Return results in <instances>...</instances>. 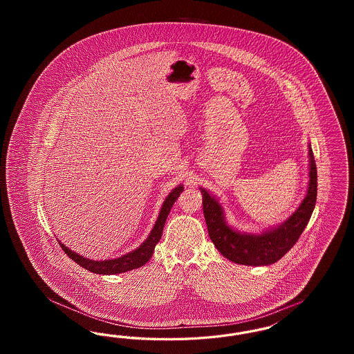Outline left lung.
I'll return each mask as SVG.
<instances>
[{"label": "left lung", "instance_id": "left-lung-1", "mask_svg": "<svg viewBox=\"0 0 354 354\" xmlns=\"http://www.w3.org/2000/svg\"><path fill=\"white\" fill-rule=\"evenodd\" d=\"M309 183L306 195L299 208L288 219L261 234L240 232L227 224L219 201L205 188L203 195V214L208 235L224 257L243 266H270L280 260L303 234L317 198V169L309 143Z\"/></svg>", "mask_w": 354, "mask_h": 354}]
</instances>
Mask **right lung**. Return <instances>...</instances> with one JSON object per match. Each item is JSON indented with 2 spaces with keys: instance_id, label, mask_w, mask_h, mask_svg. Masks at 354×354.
I'll list each match as a JSON object with an SVG mask.
<instances>
[{
  "instance_id": "obj_1",
  "label": "right lung",
  "mask_w": 354,
  "mask_h": 354,
  "mask_svg": "<svg viewBox=\"0 0 354 354\" xmlns=\"http://www.w3.org/2000/svg\"><path fill=\"white\" fill-rule=\"evenodd\" d=\"M183 185H178L175 187L167 198L165 199V202L162 204V208L159 211V216L155 221L153 227H152L151 232L149 237L131 252L126 253L117 259H111V260H90L86 259L84 256L78 254V253L68 250L65 244H62L59 240V245L62 247V250L65 253H68V257H71L77 264H80L84 270H90L93 273H100V274H117V273H123L127 270H133L135 268H140L142 266H145L150 259H151L152 253L155 250V245L159 243L162 234H163V227L165 223L167 220L169 211L172 208V204L176 202V199L179 198V195L183 192Z\"/></svg>"
}]
</instances>
